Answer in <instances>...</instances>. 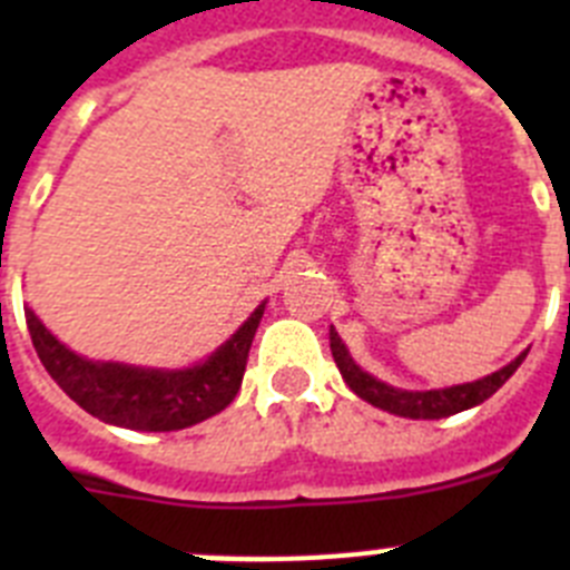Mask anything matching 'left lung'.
<instances>
[{"instance_id":"left-lung-1","label":"left lung","mask_w":570,"mask_h":570,"mask_svg":"<svg viewBox=\"0 0 570 570\" xmlns=\"http://www.w3.org/2000/svg\"><path fill=\"white\" fill-rule=\"evenodd\" d=\"M331 354H334L342 380L347 382V387L360 400L371 402L374 407H382L387 414L407 416V420H442V416L460 414V411H468V407L480 405L488 396L497 394L511 380L513 371L522 365L528 351H522L517 360L508 362L500 371H493V374L482 376V380L462 382V385L451 387H431V391H405V387L387 385V382L376 380L367 371H362L354 362V356H351V351H347L345 342L340 340L334 325H331Z\"/></svg>"}]
</instances>
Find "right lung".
<instances>
[{"label":"right lung","mask_w":570,"mask_h":570,"mask_svg":"<svg viewBox=\"0 0 570 570\" xmlns=\"http://www.w3.org/2000/svg\"><path fill=\"white\" fill-rule=\"evenodd\" d=\"M265 302L216 347L188 367H142L128 362L88 360L70 351L24 308L30 340L50 380L90 416L130 431H183L219 414L239 394L245 362Z\"/></svg>","instance_id":"1"}]
</instances>
